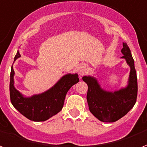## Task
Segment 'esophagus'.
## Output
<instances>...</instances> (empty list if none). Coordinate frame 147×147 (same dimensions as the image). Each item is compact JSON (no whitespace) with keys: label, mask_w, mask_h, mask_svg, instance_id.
I'll list each match as a JSON object with an SVG mask.
<instances>
[{"label":"esophagus","mask_w":147,"mask_h":147,"mask_svg":"<svg viewBox=\"0 0 147 147\" xmlns=\"http://www.w3.org/2000/svg\"><path fill=\"white\" fill-rule=\"evenodd\" d=\"M86 70V67L85 66H80L79 69H78V72H79V74L80 75H83L84 74Z\"/></svg>","instance_id":"esophagus-1"}]
</instances>
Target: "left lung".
Wrapping results in <instances>:
<instances>
[{"instance_id":"obj_1","label":"left lung","mask_w":147,"mask_h":147,"mask_svg":"<svg viewBox=\"0 0 147 147\" xmlns=\"http://www.w3.org/2000/svg\"><path fill=\"white\" fill-rule=\"evenodd\" d=\"M121 52L124 55L121 57L126 60L131 67L127 87L118 91L107 92L100 87L94 77H83V80L88 85L86 98L90 112L101 121L115 122L119 120L133 108L137 101V79L134 61L129 47L124 42Z\"/></svg>"}]
</instances>
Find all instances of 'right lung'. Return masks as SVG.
<instances>
[{
  "label": "right lung",
  "instance_id": "right-lung-1",
  "mask_svg": "<svg viewBox=\"0 0 147 147\" xmlns=\"http://www.w3.org/2000/svg\"><path fill=\"white\" fill-rule=\"evenodd\" d=\"M20 56L18 51L14 57V61ZM13 76L14 70L12 66L10 81L11 103L23 115L33 121H45L58 113L63 108L68 90L79 82L77 74H69L61 77L53 87L46 92L26 98L14 87Z\"/></svg>",
  "mask_w": 147,
  "mask_h": 147
}]
</instances>
